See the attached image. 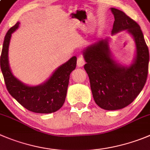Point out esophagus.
<instances>
[{"label": "esophagus", "mask_w": 150, "mask_h": 150, "mask_svg": "<svg viewBox=\"0 0 150 150\" xmlns=\"http://www.w3.org/2000/svg\"><path fill=\"white\" fill-rule=\"evenodd\" d=\"M85 64V61L83 59V57L81 56H79L77 59V65H78V67H83V65Z\"/></svg>", "instance_id": "obj_1"}]
</instances>
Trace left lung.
Masks as SVG:
<instances>
[{"mask_svg": "<svg viewBox=\"0 0 150 150\" xmlns=\"http://www.w3.org/2000/svg\"><path fill=\"white\" fill-rule=\"evenodd\" d=\"M115 17L112 35L127 30L135 40L136 54L129 67L112 58L109 38L101 39L83 52L84 65L96 104L106 110L124 108L143 89L148 75L149 54L139 25L119 9L111 8Z\"/></svg>", "mask_w": 150, "mask_h": 150, "instance_id": "1", "label": "left lung"}]
</instances>
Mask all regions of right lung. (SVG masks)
Masks as SVG:
<instances>
[{
	"label": "right lung",
	"mask_w": 150,
	"mask_h": 150,
	"mask_svg": "<svg viewBox=\"0 0 150 150\" xmlns=\"http://www.w3.org/2000/svg\"><path fill=\"white\" fill-rule=\"evenodd\" d=\"M20 23L11 27L4 38L0 64L4 82L9 94L24 108L36 113L54 112L62 107L67 96L71 72L76 67L77 58L73 56L60 66L43 83L30 86L24 84L12 73L8 59V52L12 34Z\"/></svg>",
	"instance_id": "add662e5"
}]
</instances>
